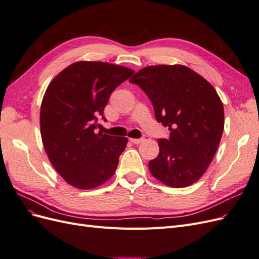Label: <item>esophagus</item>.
<instances>
[{"label": "esophagus", "mask_w": 259, "mask_h": 259, "mask_svg": "<svg viewBox=\"0 0 259 259\" xmlns=\"http://www.w3.org/2000/svg\"><path fill=\"white\" fill-rule=\"evenodd\" d=\"M130 140L131 142L133 143V144H136V145H138V144H140L143 142V138H130Z\"/></svg>", "instance_id": "obj_1"}]
</instances>
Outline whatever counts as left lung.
Masks as SVG:
<instances>
[{"instance_id":"8db88e82","label":"left lung","mask_w":259,"mask_h":259,"mask_svg":"<svg viewBox=\"0 0 259 259\" xmlns=\"http://www.w3.org/2000/svg\"><path fill=\"white\" fill-rule=\"evenodd\" d=\"M151 100L155 119L169 130L158 140L160 152L149 162L164 185L188 187L203 176L224 132V106L203 76L182 65L146 67L131 77Z\"/></svg>"}]
</instances>
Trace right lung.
Listing matches in <instances>:
<instances>
[{
    "label": "right lung",
    "mask_w": 259,
    "mask_h": 259,
    "mask_svg": "<svg viewBox=\"0 0 259 259\" xmlns=\"http://www.w3.org/2000/svg\"><path fill=\"white\" fill-rule=\"evenodd\" d=\"M134 73L101 61H77L54 77L41 105L44 149L54 168L77 189H93L115 173L126 137L95 132L111 93Z\"/></svg>",
    "instance_id": "right-lung-1"
}]
</instances>
